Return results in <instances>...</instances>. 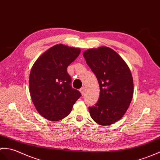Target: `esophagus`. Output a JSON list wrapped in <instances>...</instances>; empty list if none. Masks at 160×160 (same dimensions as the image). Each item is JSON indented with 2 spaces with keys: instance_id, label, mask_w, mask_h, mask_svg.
Instances as JSON below:
<instances>
[{
  "instance_id": "1",
  "label": "esophagus",
  "mask_w": 160,
  "mask_h": 160,
  "mask_svg": "<svg viewBox=\"0 0 160 160\" xmlns=\"http://www.w3.org/2000/svg\"><path fill=\"white\" fill-rule=\"evenodd\" d=\"M85 91H86V89H85V87H82L80 89V92H81V94L83 95L85 93Z\"/></svg>"
}]
</instances>
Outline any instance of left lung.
Listing matches in <instances>:
<instances>
[{
  "mask_svg": "<svg viewBox=\"0 0 160 160\" xmlns=\"http://www.w3.org/2000/svg\"><path fill=\"white\" fill-rule=\"evenodd\" d=\"M83 55L100 86L98 102L88 108L90 116L98 125H112L122 118L132 101L131 70L121 57L107 47L88 49Z\"/></svg>",
  "mask_w": 160,
  "mask_h": 160,
  "instance_id": "8db88e82",
  "label": "left lung"
}]
</instances>
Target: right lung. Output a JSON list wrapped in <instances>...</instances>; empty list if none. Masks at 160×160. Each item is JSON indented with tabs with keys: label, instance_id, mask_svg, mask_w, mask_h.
Returning a JSON list of instances; mask_svg holds the SVG:
<instances>
[{
	"label": "right lung",
	"instance_id": "1",
	"mask_svg": "<svg viewBox=\"0 0 160 160\" xmlns=\"http://www.w3.org/2000/svg\"><path fill=\"white\" fill-rule=\"evenodd\" d=\"M81 52L62 44L48 48L37 59L29 74V92L35 109L44 118L58 121L70 113L81 97L71 87L67 67Z\"/></svg>",
	"mask_w": 160,
	"mask_h": 160
}]
</instances>
